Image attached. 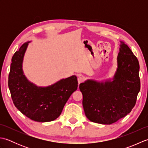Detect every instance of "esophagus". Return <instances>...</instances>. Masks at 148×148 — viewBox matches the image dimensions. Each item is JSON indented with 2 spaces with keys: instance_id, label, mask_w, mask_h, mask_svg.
Returning <instances> with one entry per match:
<instances>
[{
  "instance_id": "obj_1",
  "label": "esophagus",
  "mask_w": 148,
  "mask_h": 148,
  "mask_svg": "<svg viewBox=\"0 0 148 148\" xmlns=\"http://www.w3.org/2000/svg\"><path fill=\"white\" fill-rule=\"evenodd\" d=\"M84 80V78L82 76H79V77H78V78H77V81H78V83H79V84L83 82Z\"/></svg>"
}]
</instances>
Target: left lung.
Masks as SVG:
<instances>
[{
  "label": "left lung",
  "instance_id": "obj_1",
  "mask_svg": "<svg viewBox=\"0 0 148 148\" xmlns=\"http://www.w3.org/2000/svg\"><path fill=\"white\" fill-rule=\"evenodd\" d=\"M120 42L112 79H87L79 84L85 115L97 123L110 125L125 117L136 104L140 91L139 61L129 47Z\"/></svg>",
  "mask_w": 148,
  "mask_h": 148
}]
</instances>
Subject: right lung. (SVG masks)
Wrapping results in <instances>:
<instances>
[{"mask_svg":"<svg viewBox=\"0 0 148 148\" xmlns=\"http://www.w3.org/2000/svg\"><path fill=\"white\" fill-rule=\"evenodd\" d=\"M25 42L12 58L8 86L16 108L34 121L48 122L61 114L72 93L77 89V77L73 75L47 86H38L27 79L23 71Z\"/></svg>","mask_w":148,"mask_h":148,"instance_id":"obj_1","label":"right lung"}]
</instances>
